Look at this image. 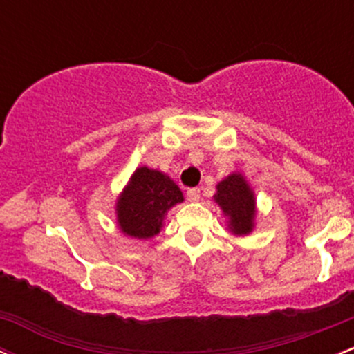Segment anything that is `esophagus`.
Instances as JSON below:
<instances>
[{
  "instance_id": "obj_1",
  "label": "esophagus",
  "mask_w": 354,
  "mask_h": 354,
  "mask_svg": "<svg viewBox=\"0 0 354 354\" xmlns=\"http://www.w3.org/2000/svg\"><path fill=\"white\" fill-rule=\"evenodd\" d=\"M200 188H189L188 192H186V196H188V201H192V203H196L198 200H200Z\"/></svg>"
}]
</instances>
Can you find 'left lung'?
Returning <instances> with one entry per match:
<instances>
[{"instance_id": "8db88e82", "label": "left lung", "mask_w": 354, "mask_h": 354, "mask_svg": "<svg viewBox=\"0 0 354 354\" xmlns=\"http://www.w3.org/2000/svg\"><path fill=\"white\" fill-rule=\"evenodd\" d=\"M213 200L228 218V230L235 235H248L254 230L255 195L243 174L232 173L216 185Z\"/></svg>"}]
</instances>
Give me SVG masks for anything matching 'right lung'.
Returning <instances> with one entry per match:
<instances>
[{"label":"right lung","instance_id":"add662e5","mask_svg":"<svg viewBox=\"0 0 354 354\" xmlns=\"http://www.w3.org/2000/svg\"><path fill=\"white\" fill-rule=\"evenodd\" d=\"M183 200V193L169 176L141 166L115 203L120 232L139 240L153 239L161 232L168 209Z\"/></svg>","mask_w":354,"mask_h":354}]
</instances>
